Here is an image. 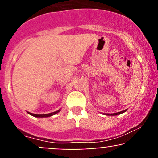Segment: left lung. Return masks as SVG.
<instances>
[{
    "label": "left lung",
    "instance_id": "1",
    "mask_svg": "<svg viewBox=\"0 0 158 158\" xmlns=\"http://www.w3.org/2000/svg\"><path fill=\"white\" fill-rule=\"evenodd\" d=\"M127 110V109H126ZM126 110H123V111H120V112H118V113H114V114H106V115H108V116H116V115H119V114H121L123 113H124V112L126 111Z\"/></svg>",
    "mask_w": 158,
    "mask_h": 158
}]
</instances>
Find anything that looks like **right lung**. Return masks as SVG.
<instances>
[{
	"label": "right lung",
	"mask_w": 158,
	"mask_h": 158,
	"mask_svg": "<svg viewBox=\"0 0 158 158\" xmlns=\"http://www.w3.org/2000/svg\"><path fill=\"white\" fill-rule=\"evenodd\" d=\"M60 109L56 110L55 112H52V113H50V114H32V113H30V112H28L29 114H30V115L33 116V117H51V116L54 115V114H56L57 113H59V111H60Z\"/></svg>",
	"instance_id": "obj_1"
}]
</instances>
